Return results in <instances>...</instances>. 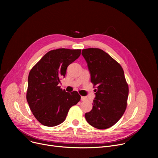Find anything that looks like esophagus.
Here are the masks:
<instances>
[{
    "label": "esophagus",
    "instance_id": "34e87169",
    "mask_svg": "<svg viewBox=\"0 0 158 158\" xmlns=\"http://www.w3.org/2000/svg\"><path fill=\"white\" fill-rule=\"evenodd\" d=\"M86 97H81V100L82 101H86Z\"/></svg>",
    "mask_w": 158,
    "mask_h": 158
}]
</instances>
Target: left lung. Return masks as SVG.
I'll return each mask as SVG.
<instances>
[{
  "mask_svg": "<svg viewBox=\"0 0 158 158\" xmlns=\"http://www.w3.org/2000/svg\"><path fill=\"white\" fill-rule=\"evenodd\" d=\"M90 73L97 86L93 108L85 113L87 122L99 129H107L122 117L127 107L128 85L123 69L108 54L97 48L82 51Z\"/></svg>",
  "mask_w": 158,
  "mask_h": 158,
  "instance_id": "1",
  "label": "left lung"
}]
</instances>
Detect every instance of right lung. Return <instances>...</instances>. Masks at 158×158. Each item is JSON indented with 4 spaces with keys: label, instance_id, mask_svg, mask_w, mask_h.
<instances>
[{
    "label": "right lung",
    "instance_id": "right-lung-1",
    "mask_svg": "<svg viewBox=\"0 0 158 158\" xmlns=\"http://www.w3.org/2000/svg\"><path fill=\"white\" fill-rule=\"evenodd\" d=\"M81 49L58 48L48 52L31 70L27 101L35 117L42 125L54 127L63 122L70 107L81 96L58 86L70 64L81 55Z\"/></svg>",
    "mask_w": 158,
    "mask_h": 158
}]
</instances>
